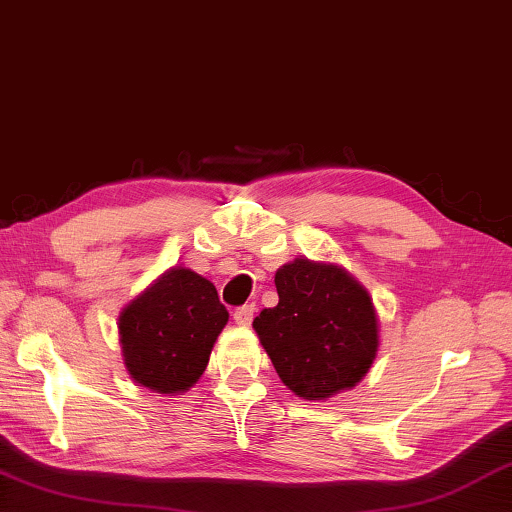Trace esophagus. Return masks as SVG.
<instances>
[{"label":"esophagus","instance_id":"esophagus-1","mask_svg":"<svg viewBox=\"0 0 512 512\" xmlns=\"http://www.w3.org/2000/svg\"><path fill=\"white\" fill-rule=\"evenodd\" d=\"M232 318H235L239 327H250V322L255 318V304L239 306V309H235V313H232Z\"/></svg>","mask_w":512,"mask_h":512}]
</instances>
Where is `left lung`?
<instances>
[{"instance_id": "8db88e82", "label": "left lung", "mask_w": 512, "mask_h": 512, "mask_svg": "<svg viewBox=\"0 0 512 512\" xmlns=\"http://www.w3.org/2000/svg\"><path fill=\"white\" fill-rule=\"evenodd\" d=\"M280 302L253 320L282 383L304 401L356 387L374 365L380 336L371 295L345 266L295 257L277 268Z\"/></svg>"}]
</instances>
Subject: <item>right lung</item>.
Returning a JSON list of instances; mask_svg holds the SVG:
<instances>
[{"label":"right lung","mask_w":512,"mask_h":512,"mask_svg":"<svg viewBox=\"0 0 512 512\" xmlns=\"http://www.w3.org/2000/svg\"><path fill=\"white\" fill-rule=\"evenodd\" d=\"M228 322L217 288L192 268L172 266L138 293L118 318L129 378L174 396L197 383Z\"/></svg>","instance_id":"right-lung-1"}]
</instances>
